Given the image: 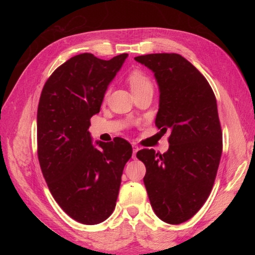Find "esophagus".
Segmentation results:
<instances>
[{
	"mask_svg": "<svg viewBox=\"0 0 255 255\" xmlns=\"http://www.w3.org/2000/svg\"><path fill=\"white\" fill-rule=\"evenodd\" d=\"M139 151L138 145H133V153H132V158L136 159V153Z\"/></svg>",
	"mask_w": 255,
	"mask_h": 255,
	"instance_id": "34e87169",
	"label": "esophagus"
}]
</instances>
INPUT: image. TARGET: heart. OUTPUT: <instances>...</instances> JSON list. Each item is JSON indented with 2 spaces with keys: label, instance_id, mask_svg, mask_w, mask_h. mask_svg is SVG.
<instances>
[{
  "label": "heart",
  "instance_id": "obj_1",
  "mask_svg": "<svg viewBox=\"0 0 255 255\" xmlns=\"http://www.w3.org/2000/svg\"><path fill=\"white\" fill-rule=\"evenodd\" d=\"M128 82L130 85L132 93H136V92L147 90V89H153L152 82L149 79V77L145 73H143L140 70H133L128 75ZM110 94V90L106 91L105 96Z\"/></svg>",
  "mask_w": 255,
  "mask_h": 255
}]
</instances>
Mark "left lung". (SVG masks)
<instances>
[{"label":"left lung","mask_w":255,"mask_h":255,"mask_svg":"<svg viewBox=\"0 0 255 255\" xmlns=\"http://www.w3.org/2000/svg\"><path fill=\"white\" fill-rule=\"evenodd\" d=\"M134 60L154 73L160 90L155 126L171 131L165 153L142 149L143 183L155 215L166 224L191 219L207 200L223 152L217 102L207 80L177 53H151Z\"/></svg>","instance_id":"left-lung-1"}]
</instances>
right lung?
I'll return each mask as SVG.
<instances>
[{"instance_id": "add662e5", "label": "right lung", "mask_w": 255, "mask_h": 255, "mask_svg": "<svg viewBox=\"0 0 255 255\" xmlns=\"http://www.w3.org/2000/svg\"><path fill=\"white\" fill-rule=\"evenodd\" d=\"M128 53L102 60L92 53L70 58L44 85L37 111V153L51 195L64 213L83 225L106 220L115 209L127 140L92 143L90 119L100 113L108 84Z\"/></svg>"}]
</instances>
